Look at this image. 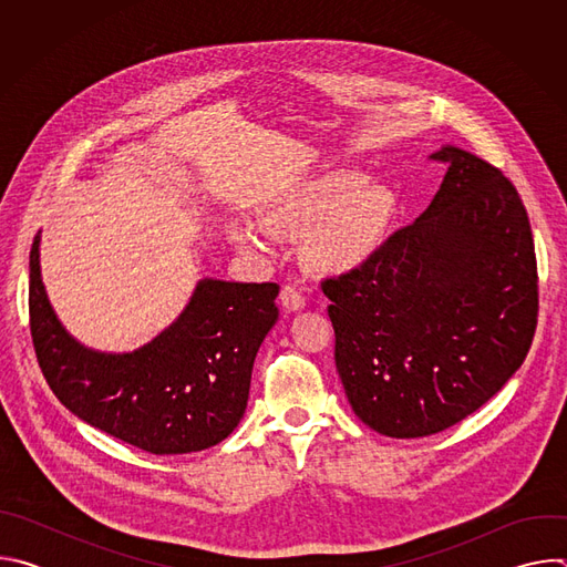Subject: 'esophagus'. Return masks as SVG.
Returning a JSON list of instances; mask_svg holds the SVG:
<instances>
[{
  "mask_svg": "<svg viewBox=\"0 0 567 567\" xmlns=\"http://www.w3.org/2000/svg\"><path fill=\"white\" fill-rule=\"evenodd\" d=\"M280 300L287 311H300L305 307V296L296 285H285L280 291Z\"/></svg>",
  "mask_w": 567,
  "mask_h": 567,
  "instance_id": "1",
  "label": "esophagus"
}]
</instances>
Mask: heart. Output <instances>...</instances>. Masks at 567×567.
<instances>
[{
    "mask_svg": "<svg viewBox=\"0 0 567 567\" xmlns=\"http://www.w3.org/2000/svg\"><path fill=\"white\" fill-rule=\"evenodd\" d=\"M392 215V197L381 186H368L361 173H334L274 206L262 226L271 237L309 239L311 262L326 274L346 276L379 254ZM230 239L235 247L256 254L271 247L267 234L249 219L230 226Z\"/></svg>",
    "mask_w": 567,
    "mask_h": 567,
    "instance_id": "obj_1",
    "label": "heart"
}]
</instances>
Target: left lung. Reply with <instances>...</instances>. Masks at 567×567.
Instances as JSON below:
<instances>
[{"instance_id":"1","label":"left lung","mask_w":567,"mask_h":567,"mask_svg":"<svg viewBox=\"0 0 567 567\" xmlns=\"http://www.w3.org/2000/svg\"><path fill=\"white\" fill-rule=\"evenodd\" d=\"M431 206L359 271L322 282L354 415L388 437L440 433L523 365L538 316L527 210L505 175L442 145Z\"/></svg>"}]
</instances>
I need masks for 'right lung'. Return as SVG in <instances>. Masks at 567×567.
Masks as SVG:
<instances>
[{
    "label": "right lung",
    "mask_w": 567,
    "mask_h": 567,
    "mask_svg": "<svg viewBox=\"0 0 567 567\" xmlns=\"http://www.w3.org/2000/svg\"><path fill=\"white\" fill-rule=\"evenodd\" d=\"M31 337L47 383L78 420L154 455L226 440L245 417L256 354L278 320L276 282L204 278L171 326L132 352H101L60 322L29 260Z\"/></svg>",
    "instance_id": "obj_1"
}]
</instances>
